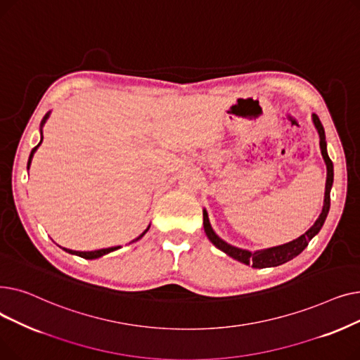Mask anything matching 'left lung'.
Listing matches in <instances>:
<instances>
[{
  "instance_id": "obj_1",
  "label": "left lung",
  "mask_w": 360,
  "mask_h": 360,
  "mask_svg": "<svg viewBox=\"0 0 360 360\" xmlns=\"http://www.w3.org/2000/svg\"><path fill=\"white\" fill-rule=\"evenodd\" d=\"M312 122L316 128V132L319 136V148H321V155H323V159L326 162L327 166V181H326V194H324V205H323V212L318 216V219L315 220V223L311 226V228L304 233L300 235L299 238L278 245V247H271V248H266V250H258V251H248V250H242L238 247H233V245L228 243L226 240H223L212 228L210 220H209V213H207L205 209H202V224H204V232L207 235V238L210 239V242L214 245L216 248H219L220 251H223L226 255L232 257L233 259L247 264V266H252L254 269H267V267H277L281 266L290 259H293L295 257H297L302 251H304L309 240L318 235V232L323 228V224L328 216L330 212V193L333 188V181H334V167H333V162L327 153V141H326V131L323 124H321L319 118L312 113Z\"/></svg>"
}]
</instances>
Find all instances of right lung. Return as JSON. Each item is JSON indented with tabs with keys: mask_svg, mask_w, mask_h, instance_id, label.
<instances>
[{
	"mask_svg": "<svg viewBox=\"0 0 360 360\" xmlns=\"http://www.w3.org/2000/svg\"><path fill=\"white\" fill-rule=\"evenodd\" d=\"M49 115H51V110L49 112H46V115L44 117V120H42V122H41V141H39V144H37L36 147H33L32 148V151H30V156H29V162H27V170L30 169V163H32V159H33V155L36 153V150H37V147H39L41 144H42V140H44V132H42V128H44V125H45V122L48 121V118H49ZM150 229V224L147 226V229L139 236V238H136V239H132L129 243H132V242H137L139 239H141L146 233H147V231ZM121 247H110V248H103V250H98V251H72V250H67V248H63L65 252H68V254H72V255H77V257H82V258H86V259H96V258H101V257H103V255H106V254H109V252H112V251H117V250H120Z\"/></svg>",
	"mask_w": 360,
	"mask_h": 360,
	"instance_id": "1",
	"label": "right lung"
}]
</instances>
